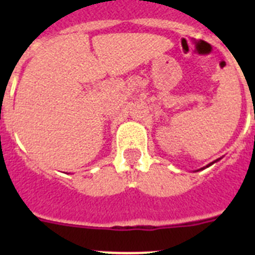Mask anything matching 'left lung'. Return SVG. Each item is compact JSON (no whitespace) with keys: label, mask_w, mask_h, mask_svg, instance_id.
I'll list each match as a JSON object with an SVG mask.
<instances>
[{"label":"left lung","mask_w":255,"mask_h":255,"mask_svg":"<svg viewBox=\"0 0 255 255\" xmlns=\"http://www.w3.org/2000/svg\"><path fill=\"white\" fill-rule=\"evenodd\" d=\"M220 159H221V158H218V159H216V161H213V162H211V163H209V164H207V166H206V167H209V166H211V164H213V163H216V162H217V161H220ZM206 167H203V168H200V170H204V168H206ZM198 171H199V170H198Z\"/></svg>","instance_id":"left-lung-1"}]
</instances>
